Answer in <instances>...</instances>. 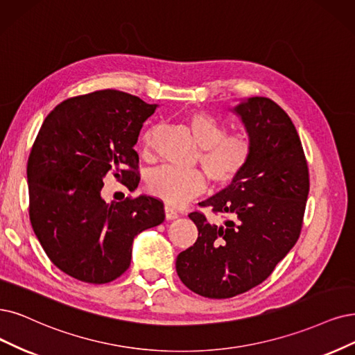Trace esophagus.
Masks as SVG:
<instances>
[{
	"instance_id": "obj_1",
	"label": "esophagus",
	"mask_w": 355,
	"mask_h": 355,
	"mask_svg": "<svg viewBox=\"0 0 355 355\" xmlns=\"http://www.w3.org/2000/svg\"><path fill=\"white\" fill-rule=\"evenodd\" d=\"M165 218L166 219H175V218H178V212L175 211L173 206L165 205Z\"/></svg>"
}]
</instances>
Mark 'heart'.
<instances>
[{
    "label": "heart",
    "mask_w": 355,
    "mask_h": 355,
    "mask_svg": "<svg viewBox=\"0 0 355 355\" xmlns=\"http://www.w3.org/2000/svg\"><path fill=\"white\" fill-rule=\"evenodd\" d=\"M186 124L200 146V165L216 186H228L244 173L253 153L252 140L245 133L227 135V127L203 111L189 112ZM153 135L155 128H149L141 137L144 155L153 148ZM146 182L149 190L166 203L180 205L205 190L206 177L198 168L162 165L150 171Z\"/></svg>",
    "instance_id": "obj_1"
}]
</instances>
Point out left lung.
I'll return each mask as SVG.
<instances>
[{"label": "left lung", "mask_w": 355, "mask_h": 355, "mask_svg": "<svg viewBox=\"0 0 355 355\" xmlns=\"http://www.w3.org/2000/svg\"><path fill=\"white\" fill-rule=\"evenodd\" d=\"M253 144L244 173L199 205L222 214L211 224L202 212L189 218L199 237L177 257L180 279L207 298H231L263 282L297 243L310 189L309 168L291 118L269 98L234 108Z\"/></svg>", "instance_id": "8db88e82"}]
</instances>
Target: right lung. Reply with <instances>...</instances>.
<instances>
[{
    "label": "right lung",
    "instance_id": "right-lung-1",
    "mask_svg": "<svg viewBox=\"0 0 355 355\" xmlns=\"http://www.w3.org/2000/svg\"><path fill=\"white\" fill-rule=\"evenodd\" d=\"M156 107L105 89L62 101L39 130L28 161L32 228L52 263L78 281L121 277L136 235L165 219L150 196L116 203L101 196L108 174L137 189L135 144Z\"/></svg>",
    "mask_w": 355,
    "mask_h": 355
}]
</instances>
